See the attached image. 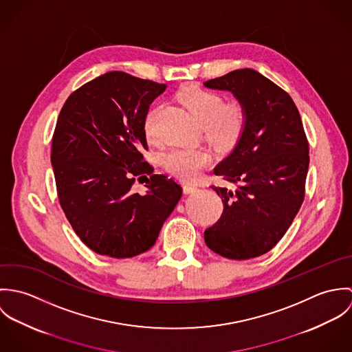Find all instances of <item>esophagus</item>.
Wrapping results in <instances>:
<instances>
[{
    "label": "esophagus",
    "mask_w": 352,
    "mask_h": 352,
    "mask_svg": "<svg viewBox=\"0 0 352 352\" xmlns=\"http://www.w3.org/2000/svg\"><path fill=\"white\" fill-rule=\"evenodd\" d=\"M197 190H198V187H197V186H192V184H184V186H183L184 194H192V192H195Z\"/></svg>",
    "instance_id": "1"
}]
</instances>
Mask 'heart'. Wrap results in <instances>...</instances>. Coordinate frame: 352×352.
I'll return each mask as SVG.
<instances>
[{
  "label": "heart",
  "instance_id": "heart-1",
  "mask_svg": "<svg viewBox=\"0 0 352 352\" xmlns=\"http://www.w3.org/2000/svg\"><path fill=\"white\" fill-rule=\"evenodd\" d=\"M182 102L203 124L206 138L217 146H229L237 141L244 130L247 113L240 102H229L221 95L201 88L190 87L180 94ZM160 108H151L144 120L146 137L157 140L155 118ZM165 168L175 176L192 180L211 162V154L203 149H170L162 157Z\"/></svg>",
  "mask_w": 352,
  "mask_h": 352
}]
</instances>
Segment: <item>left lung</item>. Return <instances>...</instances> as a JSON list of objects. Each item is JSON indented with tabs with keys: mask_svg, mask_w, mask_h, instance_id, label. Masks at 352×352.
<instances>
[{
	"mask_svg": "<svg viewBox=\"0 0 352 352\" xmlns=\"http://www.w3.org/2000/svg\"><path fill=\"white\" fill-rule=\"evenodd\" d=\"M203 85L233 94L247 113L234 149L214 168L237 188L211 187L222 198L223 212L206 229L204 241L228 258L257 257L285 236L303 201L309 145L301 116L283 89L253 69Z\"/></svg>",
	"mask_w": 352,
	"mask_h": 352,
	"instance_id": "left-lung-1",
	"label": "left lung"
}]
</instances>
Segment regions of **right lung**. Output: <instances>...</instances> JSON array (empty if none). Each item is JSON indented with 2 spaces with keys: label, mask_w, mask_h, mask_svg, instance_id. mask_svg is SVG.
Masks as SVG:
<instances>
[{
  "label": "right lung",
  "mask_w": 352,
  "mask_h": 352,
  "mask_svg": "<svg viewBox=\"0 0 352 352\" xmlns=\"http://www.w3.org/2000/svg\"><path fill=\"white\" fill-rule=\"evenodd\" d=\"M164 84L108 72L65 101L51 148L60 207L81 241L99 254L124 258L149 251L182 187L153 175L144 120ZM151 175V179L146 177ZM147 179V192L132 190Z\"/></svg>",
  "instance_id": "add662e5"
}]
</instances>
